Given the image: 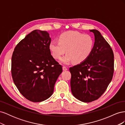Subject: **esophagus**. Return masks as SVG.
<instances>
[{
	"mask_svg": "<svg viewBox=\"0 0 125 125\" xmlns=\"http://www.w3.org/2000/svg\"><path fill=\"white\" fill-rule=\"evenodd\" d=\"M62 69H63V70H64V71H66V70H68L67 68L66 67H65V66H63V67H62Z\"/></svg>",
	"mask_w": 125,
	"mask_h": 125,
	"instance_id": "obj_1",
	"label": "esophagus"
}]
</instances>
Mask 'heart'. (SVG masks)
Listing matches in <instances>:
<instances>
[{"mask_svg":"<svg viewBox=\"0 0 125 125\" xmlns=\"http://www.w3.org/2000/svg\"><path fill=\"white\" fill-rule=\"evenodd\" d=\"M94 46L92 37L88 34L77 31H68L60 34L58 42H52L49 44V50L53 57L60 59V62L68 64L73 61L75 63L83 62L91 54Z\"/></svg>","mask_w":125,"mask_h":125,"instance_id":"heart-1","label":"heart"}]
</instances>
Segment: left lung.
<instances>
[{
    "label": "left lung",
    "mask_w": 125,
    "mask_h": 125,
    "mask_svg": "<svg viewBox=\"0 0 125 125\" xmlns=\"http://www.w3.org/2000/svg\"><path fill=\"white\" fill-rule=\"evenodd\" d=\"M91 54L85 61L70 67V85L73 95L89 103L97 100L112 81L114 68V54L110 45L96 30Z\"/></svg>",
    "instance_id": "obj_1"
}]
</instances>
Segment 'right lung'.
<instances>
[{
  "label": "right lung",
  "instance_id": "obj_1",
  "mask_svg": "<svg viewBox=\"0 0 125 125\" xmlns=\"http://www.w3.org/2000/svg\"><path fill=\"white\" fill-rule=\"evenodd\" d=\"M51 39L46 31L34 30L14 48L11 59L14 83L26 99L40 102L54 92L62 66L51 55Z\"/></svg>",
  "mask_w": 125,
  "mask_h": 125
}]
</instances>
